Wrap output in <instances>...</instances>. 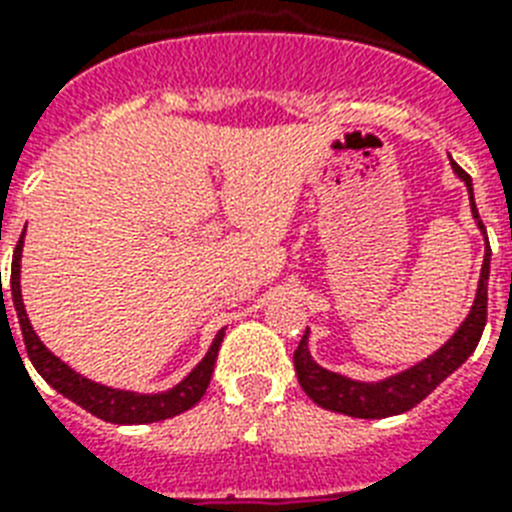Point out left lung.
<instances>
[{
    "label": "left lung",
    "mask_w": 512,
    "mask_h": 512,
    "mask_svg": "<svg viewBox=\"0 0 512 512\" xmlns=\"http://www.w3.org/2000/svg\"><path fill=\"white\" fill-rule=\"evenodd\" d=\"M452 168H455V173L463 178L468 191H471V213L473 218L479 220L481 231H484V223H481L476 202H473L471 176L460 168L458 162H452ZM489 257H492V249H489V242H486L479 292H476V302H473L471 307V315H468L463 326L458 328V334L452 336L442 350H436L434 355L426 357L423 363L413 365L410 371L400 373V376L378 381V384L350 381V378L326 371V368H321V365L315 363L313 357H310V352H307V331H305L297 352H294V371H297L299 386L305 389V394L315 402V405L326 407V410H334V413L352 415V418H386V415L407 413L410 407H415L418 402L426 400V397H429L436 386L442 384L444 378L450 376L452 371H458L460 365L471 357V352L476 350V344H479L486 326Z\"/></svg>",
    "instance_id": "1"
}]
</instances>
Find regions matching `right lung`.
<instances>
[{"label": "right lung", "mask_w": 512, "mask_h": 512, "mask_svg": "<svg viewBox=\"0 0 512 512\" xmlns=\"http://www.w3.org/2000/svg\"><path fill=\"white\" fill-rule=\"evenodd\" d=\"M20 252H23V236H20L15 255H12V273H10V292L12 305L18 313L20 331H23V344L31 357L33 368L39 371V376L54 386L62 397H68L83 410H89L91 415H97L107 423H155L173 418V415L184 413L189 407L197 405L205 397L210 378H213L215 360H218L220 342H223V331L215 336L213 347L205 355V360L189 373L178 386H173L170 392L162 394H134V392H118L110 386H99L89 378L78 376L76 371H70L68 365L60 363L52 352L39 342V336L33 334L31 321H28L26 307H23V297H20ZM2 276V273H0Z\"/></svg>", "instance_id": "obj_1"}]
</instances>
